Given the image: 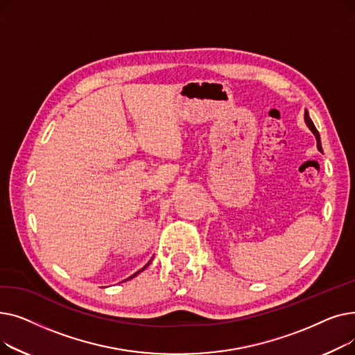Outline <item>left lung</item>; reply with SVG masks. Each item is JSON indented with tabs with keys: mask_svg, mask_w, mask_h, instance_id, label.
Listing matches in <instances>:
<instances>
[{
	"mask_svg": "<svg viewBox=\"0 0 355 355\" xmlns=\"http://www.w3.org/2000/svg\"><path fill=\"white\" fill-rule=\"evenodd\" d=\"M305 122H306V125L309 126V129H311V130H312V132H313V135L316 137V141H318V149H320V151H322V146H321V138H320V134H318V130H316V128H315L313 122L311 121V118H309V115H308V110H305Z\"/></svg>",
	"mask_w": 355,
	"mask_h": 355,
	"instance_id": "1",
	"label": "left lung"
}]
</instances>
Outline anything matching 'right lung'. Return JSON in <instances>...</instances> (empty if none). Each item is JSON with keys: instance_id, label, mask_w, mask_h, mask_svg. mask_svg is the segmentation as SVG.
I'll return each mask as SVG.
<instances>
[{"instance_id": "obj_1", "label": "right lung", "mask_w": 355, "mask_h": 355, "mask_svg": "<svg viewBox=\"0 0 355 355\" xmlns=\"http://www.w3.org/2000/svg\"><path fill=\"white\" fill-rule=\"evenodd\" d=\"M148 265H149V263H148ZM148 265H146V266H148ZM146 266H145V268H146ZM145 268H142V269H141V270H138V272H137V273H135V275H132V276H130V277H134V276H137V275H138V273H139V272H142V270H144V269H145ZM130 277H129V279H130Z\"/></svg>"}]
</instances>
